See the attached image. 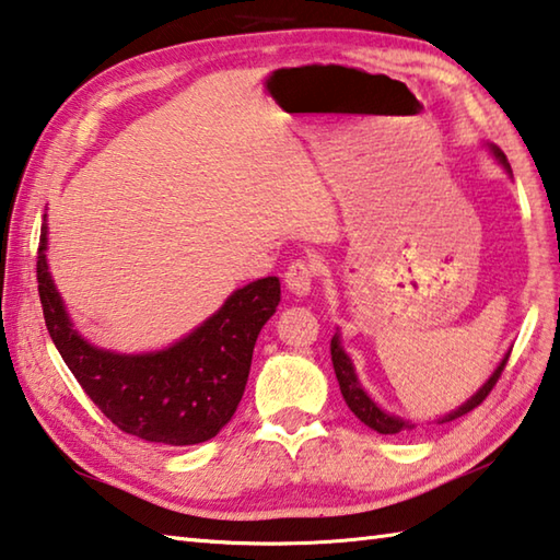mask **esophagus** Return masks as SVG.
<instances>
[{"label": "esophagus", "mask_w": 560, "mask_h": 560, "mask_svg": "<svg viewBox=\"0 0 560 560\" xmlns=\"http://www.w3.org/2000/svg\"><path fill=\"white\" fill-rule=\"evenodd\" d=\"M313 277H315L313 264L306 259H296V261H291V267L287 269V277H283V281H287V289L293 293V296L303 299L311 293Z\"/></svg>", "instance_id": "34e87169"}]
</instances>
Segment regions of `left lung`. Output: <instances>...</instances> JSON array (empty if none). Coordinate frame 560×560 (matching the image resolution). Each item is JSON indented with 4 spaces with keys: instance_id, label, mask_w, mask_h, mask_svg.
I'll use <instances>...</instances> for the list:
<instances>
[{
    "instance_id": "1",
    "label": "left lung",
    "mask_w": 560,
    "mask_h": 560,
    "mask_svg": "<svg viewBox=\"0 0 560 560\" xmlns=\"http://www.w3.org/2000/svg\"><path fill=\"white\" fill-rule=\"evenodd\" d=\"M487 149H490V154L504 166L506 174H512L510 161H506L504 151H502L500 147H494V144H487ZM330 358H332L335 377H338V384H340L342 399H345V404L350 406V411H352L354 416H358V419H360L364 425H370L372 431L384 433V435L411 433V431L416 429L413 421H406V419H401V416H394V413H389V411H384L382 406H380L377 401H374L372 396L368 394V389H364L360 377H358V372H354V364H352V360H350V354L345 352V348H342L340 330H335L332 340H330ZM506 360H510V352L504 354L502 362L497 364L494 372L490 374V380H487V382L480 386V389H477V392L470 396V399L457 406L455 411L445 413V416H439V419H435V423L455 421V419H460V416H465L467 411H472L475 406H480V404L487 399V394L492 392V386L497 384V380H500V374H502V370H504Z\"/></svg>"
}]
</instances>
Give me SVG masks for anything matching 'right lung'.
<instances>
[{"label": "right lung", "mask_w": 560, "mask_h": 560, "mask_svg": "<svg viewBox=\"0 0 560 560\" xmlns=\"http://www.w3.org/2000/svg\"><path fill=\"white\" fill-rule=\"evenodd\" d=\"M48 225L38 242V296L50 340L85 394L119 431L149 443L196 445L215 439L245 394L254 342L281 301L277 277L232 291L180 340L154 352H115L75 330L50 277Z\"/></svg>", "instance_id": "1"}]
</instances>
